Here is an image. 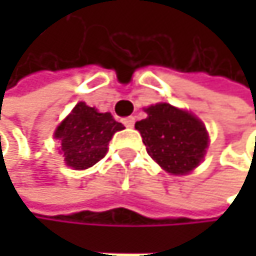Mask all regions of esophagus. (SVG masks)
<instances>
[{
  "label": "esophagus",
  "mask_w": 256,
  "mask_h": 256,
  "mask_svg": "<svg viewBox=\"0 0 256 256\" xmlns=\"http://www.w3.org/2000/svg\"><path fill=\"white\" fill-rule=\"evenodd\" d=\"M124 126H126V127H134V126H135V118H134V116L126 118V120H124Z\"/></svg>",
  "instance_id": "obj_1"
}]
</instances>
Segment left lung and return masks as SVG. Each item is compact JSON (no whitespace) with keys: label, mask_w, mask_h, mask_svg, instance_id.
<instances>
[{"label":"left lung","mask_w":256,"mask_h":256,"mask_svg":"<svg viewBox=\"0 0 256 256\" xmlns=\"http://www.w3.org/2000/svg\"><path fill=\"white\" fill-rule=\"evenodd\" d=\"M147 118L136 121L147 154L166 172L186 175L202 161L209 146L204 124L192 114L158 102L146 109Z\"/></svg>","instance_id":"1"}]
</instances>
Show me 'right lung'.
Listing matches in <instances>:
<instances>
[{"label":"right lung","mask_w":256,"mask_h":256,"mask_svg":"<svg viewBox=\"0 0 256 256\" xmlns=\"http://www.w3.org/2000/svg\"><path fill=\"white\" fill-rule=\"evenodd\" d=\"M124 126L106 112L78 102L74 110L56 127L54 136L61 142V154L68 167L75 170L89 169L107 154V146L115 132Z\"/></svg>","instance_id":"add662e5"}]
</instances>
